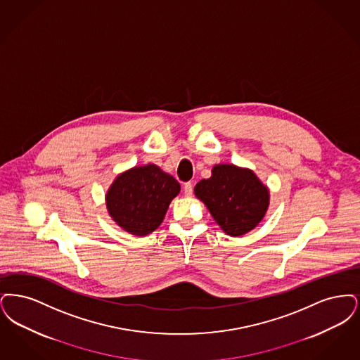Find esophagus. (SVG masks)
<instances>
[{
	"mask_svg": "<svg viewBox=\"0 0 360 360\" xmlns=\"http://www.w3.org/2000/svg\"><path fill=\"white\" fill-rule=\"evenodd\" d=\"M183 189H184V195L186 196H191L192 192H193V186H192V183H186Z\"/></svg>",
	"mask_w": 360,
	"mask_h": 360,
	"instance_id": "1",
	"label": "esophagus"
}]
</instances>
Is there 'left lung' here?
<instances>
[{
  "label": "left lung",
  "mask_w": 360,
  "mask_h": 360,
  "mask_svg": "<svg viewBox=\"0 0 360 360\" xmlns=\"http://www.w3.org/2000/svg\"><path fill=\"white\" fill-rule=\"evenodd\" d=\"M214 219L227 235L239 236L252 230L265 217L269 191L249 169L215 165L212 176L195 187Z\"/></svg>",
  "instance_id": "left-lung-1"
}]
</instances>
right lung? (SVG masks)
Here are the masks:
<instances>
[{
  "mask_svg": "<svg viewBox=\"0 0 360 360\" xmlns=\"http://www.w3.org/2000/svg\"><path fill=\"white\" fill-rule=\"evenodd\" d=\"M180 184L157 165L136 167L115 179L106 195L111 218L127 233L150 234L161 224Z\"/></svg>",
  "mask_w": 360,
  "mask_h": 360,
  "instance_id": "right-lung-1",
  "label": "right lung"
}]
</instances>
